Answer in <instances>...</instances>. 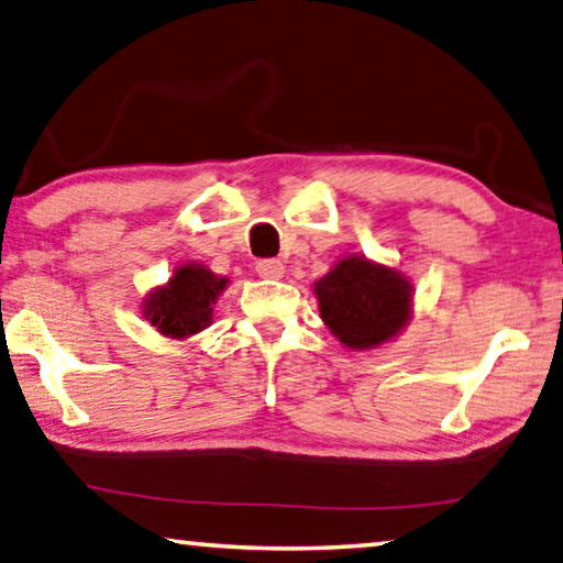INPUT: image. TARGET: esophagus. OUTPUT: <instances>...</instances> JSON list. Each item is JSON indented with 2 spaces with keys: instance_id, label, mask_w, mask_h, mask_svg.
Returning a JSON list of instances; mask_svg holds the SVG:
<instances>
[{
  "instance_id": "1",
  "label": "esophagus",
  "mask_w": 563,
  "mask_h": 563,
  "mask_svg": "<svg viewBox=\"0 0 563 563\" xmlns=\"http://www.w3.org/2000/svg\"><path fill=\"white\" fill-rule=\"evenodd\" d=\"M255 271H257L260 278H265V280H278V278H283L285 265L280 263V260L267 257V260H260V263L255 265Z\"/></svg>"
}]
</instances>
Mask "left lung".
I'll return each instance as SVG.
<instances>
[{"label":"left lung","mask_w":563,"mask_h":563,"mask_svg":"<svg viewBox=\"0 0 563 563\" xmlns=\"http://www.w3.org/2000/svg\"><path fill=\"white\" fill-rule=\"evenodd\" d=\"M323 323L346 349L366 351L397 339L412 321L415 288L397 267L346 255L313 283Z\"/></svg>","instance_id":"left-lung-1"}]
</instances>
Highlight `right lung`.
I'll return each instance as SVG.
<instances>
[{
    "mask_svg": "<svg viewBox=\"0 0 563 563\" xmlns=\"http://www.w3.org/2000/svg\"><path fill=\"white\" fill-rule=\"evenodd\" d=\"M228 278L201 263H184L169 283L151 288L144 298V318L166 339H189L214 318V303L228 288Z\"/></svg>",
    "mask_w": 563,
    "mask_h": 563,
    "instance_id": "right-lung-1",
    "label": "right lung"
}]
</instances>
